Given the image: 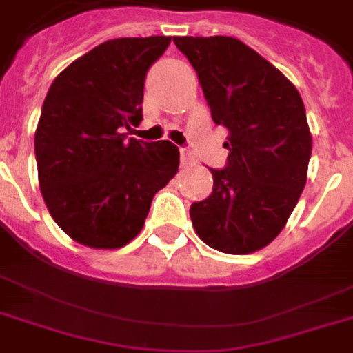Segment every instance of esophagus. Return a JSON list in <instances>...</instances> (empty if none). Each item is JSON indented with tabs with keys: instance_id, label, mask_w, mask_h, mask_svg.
I'll use <instances>...</instances> for the list:
<instances>
[{
	"instance_id": "1",
	"label": "esophagus",
	"mask_w": 353,
	"mask_h": 353,
	"mask_svg": "<svg viewBox=\"0 0 353 353\" xmlns=\"http://www.w3.org/2000/svg\"><path fill=\"white\" fill-rule=\"evenodd\" d=\"M196 161H194V155L188 152L187 148H181V165L183 166H192Z\"/></svg>"
}]
</instances>
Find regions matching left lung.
<instances>
[{
  "label": "left lung",
  "mask_w": 353,
  "mask_h": 353,
  "mask_svg": "<svg viewBox=\"0 0 353 353\" xmlns=\"http://www.w3.org/2000/svg\"><path fill=\"white\" fill-rule=\"evenodd\" d=\"M198 73L216 124L227 128L225 168L190 218L209 247L249 254L279 236L307 179L312 133L299 91L273 63L231 36H176Z\"/></svg>",
  "instance_id": "8db88e82"
}]
</instances>
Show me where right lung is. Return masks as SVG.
<instances>
[{"instance_id": "obj_1", "label": "right lung", "mask_w": 353, "mask_h": 353, "mask_svg": "<svg viewBox=\"0 0 353 353\" xmlns=\"http://www.w3.org/2000/svg\"><path fill=\"white\" fill-rule=\"evenodd\" d=\"M170 36L108 40L52 80L34 135L43 201L74 241L119 249L141 232L155 192L179 168L170 141L128 139L144 79Z\"/></svg>"}]
</instances>
